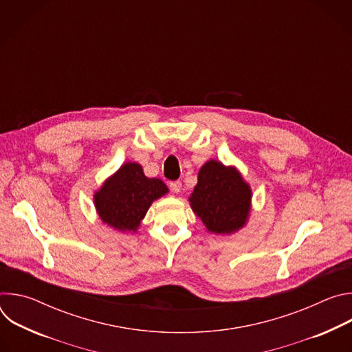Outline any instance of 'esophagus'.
<instances>
[{
    "instance_id": "1",
    "label": "esophagus",
    "mask_w": 352,
    "mask_h": 352,
    "mask_svg": "<svg viewBox=\"0 0 352 352\" xmlns=\"http://www.w3.org/2000/svg\"><path fill=\"white\" fill-rule=\"evenodd\" d=\"M181 181H171L170 182V189L174 192V193H178L181 190Z\"/></svg>"
}]
</instances>
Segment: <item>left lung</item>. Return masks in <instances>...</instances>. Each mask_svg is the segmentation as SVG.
<instances>
[{
    "instance_id": "left-lung-1",
    "label": "left lung",
    "mask_w": 352,
    "mask_h": 352,
    "mask_svg": "<svg viewBox=\"0 0 352 352\" xmlns=\"http://www.w3.org/2000/svg\"><path fill=\"white\" fill-rule=\"evenodd\" d=\"M189 202L210 232L231 234L246 221L250 189L235 168L210 160L200 168Z\"/></svg>"
}]
</instances>
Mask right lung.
Returning <instances> with one entry per match:
<instances>
[{
  "instance_id": "add662e5",
  "label": "right lung",
  "mask_w": 352,
  "mask_h": 352,
  "mask_svg": "<svg viewBox=\"0 0 352 352\" xmlns=\"http://www.w3.org/2000/svg\"><path fill=\"white\" fill-rule=\"evenodd\" d=\"M167 190L162 179L147 178L139 164L126 163L94 195V205L103 223L135 231L153 200Z\"/></svg>"
}]
</instances>
